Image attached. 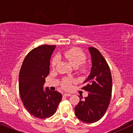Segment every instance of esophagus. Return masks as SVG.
<instances>
[{
	"instance_id": "obj_1",
	"label": "esophagus",
	"mask_w": 133,
	"mask_h": 133,
	"mask_svg": "<svg viewBox=\"0 0 133 133\" xmlns=\"http://www.w3.org/2000/svg\"><path fill=\"white\" fill-rule=\"evenodd\" d=\"M64 95L65 96H68V97H69V96H70V95H71L70 94H69V93H65L64 94Z\"/></svg>"
}]
</instances>
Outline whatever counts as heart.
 I'll return each instance as SVG.
<instances>
[{"mask_svg": "<svg viewBox=\"0 0 133 133\" xmlns=\"http://www.w3.org/2000/svg\"><path fill=\"white\" fill-rule=\"evenodd\" d=\"M59 56H63L65 59L68 60L74 67L77 68L80 65V66L78 68L80 70L84 71L86 70V66L84 64L86 59V55L82 50L78 48H72L68 50L61 54H59ZM58 63V56H55L51 62V65L53 68H55ZM73 79L69 78H64L61 82L62 87L64 89H69L71 87L72 83L74 82Z\"/></svg>", "mask_w": 133, "mask_h": 133, "instance_id": "1", "label": "heart"}]
</instances>
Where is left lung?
Returning <instances> with one entry per match:
<instances>
[{
    "label": "left lung",
    "mask_w": 133,
    "mask_h": 133,
    "mask_svg": "<svg viewBox=\"0 0 133 133\" xmlns=\"http://www.w3.org/2000/svg\"><path fill=\"white\" fill-rule=\"evenodd\" d=\"M92 58L91 73L81 89L88 92V96H79V102L75 108V116L85 123L98 121L109 107L112 94V80L110 69L105 58L98 49L89 47Z\"/></svg>",
    "instance_id": "obj_1"
}]
</instances>
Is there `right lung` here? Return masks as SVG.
<instances>
[{
  "mask_svg": "<svg viewBox=\"0 0 133 133\" xmlns=\"http://www.w3.org/2000/svg\"><path fill=\"white\" fill-rule=\"evenodd\" d=\"M55 47L44 44L33 49L26 55L19 72L21 98L28 112L37 118L52 116L62 99V94L57 91H52L49 88L43 89Z\"/></svg>",
  "mask_w": 133,
  "mask_h": 133,
  "instance_id": "add662e5",
  "label": "right lung"
}]
</instances>
